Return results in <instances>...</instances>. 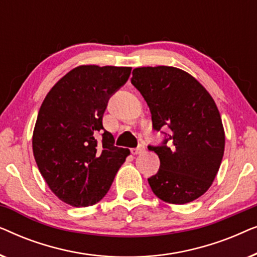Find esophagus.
<instances>
[{"label":"esophagus","instance_id":"esophagus-1","mask_svg":"<svg viewBox=\"0 0 257 257\" xmlns=\"http://www.w3.org/2000/svg\"><path fill=\"white\" fill-rule=\"evenodd\" d=\"M144 151H145V147H144V145H139L138 147H137V149H132L131 153L133 154V156H137V154L143 153Z\"/></svg>","mask_w":257,"mask_h":257}]
</instances>
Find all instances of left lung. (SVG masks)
Here are the masks:
<instances>
[{
  "label": "left lung",
  "instance_id": "left-lung-1",
  "mask_svg": "<svg viewBox=\"0 0 257 257\" xmlns=\"http://www.w3.org/2000/svg\"><path fill=\"white\" fill-rule=\"evenodd\" d=\"M131 83L149 105L153 128H170L160 146H149L160 159L151 188L165 202L194 201L212 186L224 152L215 101L194 77L173 66L137 68Z\"/></svg>",
  "mask_w": 257,
  "mask_h": 257
}]
</instances>
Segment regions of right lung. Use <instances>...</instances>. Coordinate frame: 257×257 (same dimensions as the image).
<instances>
[{
    "instance_id": "1",
    "label": "right lung",
    "mask_w": 257,
    "mask_h": 257,
    "mask_svg": "<svg viewBox=\"0 0 257 257\" xmlns=\"http://www.w3.org/2000/svg\"><path fill=\"white\" fill-rule=\"evenodd\" d=\"M131 70L79 65L52 86L41 105L33 135L35 160L49 188L70 206L100 201L130 154L113 145L103 114Z\"/></svg>"
}]
</instances>
